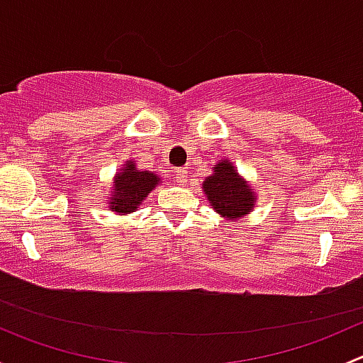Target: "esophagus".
Listing matches in <instances>:
<instances>
[{"label":"esophagus","mask_w":363,"mask_h":363,"mask_svg":"<svg viewBox=\"0 0 363 363\" xmlns=\"http://www.w3.org/2000/svg\"><path fill=\"white\" fill-rule=\"evenodd\" d=\"M174 181L177 182V184L186 186V182H188V172H186L184 168H175V170H174Z\"/></svg>","instance_id":"obj_1"}]
</instances>
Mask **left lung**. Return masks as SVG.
Instances as JSON below:
<instances>
[{
	"mask_svg": "<svg viewBox=\"0 0 363 363\" xmlns=\"http://www.w3.org/2000/svg\"><path fill=\"white\" fill-rule=\"evenodd\" d=\"M202 189L216 214L232 221L251 214L258 202L250 182L244 181L235 164L225 158L212 167V174L205 177Z\"/></svg>",
	"mask_w": 363,
	"mask_h": 363,
	"instance_id": "8db88e82",
	"label": "left lung"
}]
</instances>
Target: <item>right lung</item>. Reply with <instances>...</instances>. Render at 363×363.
I'll return each mask as SVG.
<instances>
[{
	"instance_id": "obj_1",
	"label": "right lung",
	"mask_w": 363,
	"mask_h": 363,
	"mask_svg": "<svg viewBox=\"0 0 363 363\" xmlns=\"http://www.w3.org/2000/svg\"><path fill=\"white\" fill-rule=\"evenodd\" d=\"M160 182L161 177L158 174L138 170L137 163L133 160H128L113 175L111 196L107 200L108 208L119 216L131 214Z\"/></svg>"
}]
</instances>
